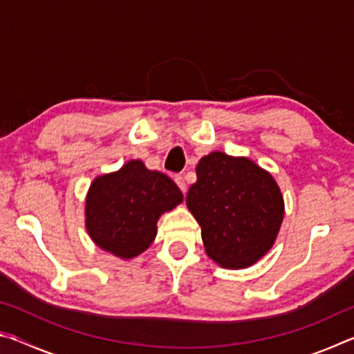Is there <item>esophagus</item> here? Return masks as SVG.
I'll use <instances>...</instances> for the list:
<instances>
[{
    "mask_svg": "<svg viewBox=\"0 0 354 354\" xmlns=\"http://www.w3.org/2000/svg\"><path fill=\"white\" fill-rule=\"evenodd\" d=\"M175 183L178 184V187L181 189L183 192H185L187 190V184H185V181H184V178L181 176V175H175Z\"/></svg>",
    "mask_w": 354,
    "mask_h": 354,
    "instance_id": "obj_1",
    "label": "esophagus"
}]
</instances>
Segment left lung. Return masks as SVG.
I'll list each match as a JSON object with an SVG mask.
<instances>
[{
    "mask_svg": "<svg viewBox=\"0 0 354 354\" xmlns=\"http://www.w3.org/2000/svg\"><path fill=\"white\" fill-rule=\"evenodd\" d=\"M201 226L207 256L221 267L245 268L272 248L284 217L274 179L247 158L214 151L196 165L185 196Z\"/></svg>",
    "mask_w": 354,
    "mask_h": 354,
    "instance_id": "1",
    "label": "left lung"
}]
</instances>
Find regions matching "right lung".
<instances>
[{
  "mask_svg": "<svg viewBox=\"0 0 354 354\" xmlns=\"http://www.w3.org/2000/svg\"><path fill=\"white\" fill-rule=\"evenodd\" d=\"M181 201L183 192L169 176L148 170L142 160H129L92 183L86 201L87 231L100 248L129 259L151 245L160 214Z\"/></svg>",
  "mask_w": 354,
  "mask_h": 354,
  "instance_id": "1",
  "label": "right lung"
}]
</instances>
